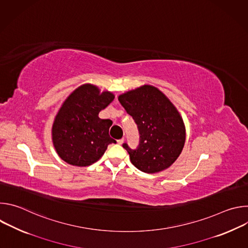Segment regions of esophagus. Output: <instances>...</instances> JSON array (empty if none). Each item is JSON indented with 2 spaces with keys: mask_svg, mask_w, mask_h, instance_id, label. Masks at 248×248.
<instances>
[{
  "mask_svg": "<svg viewBox=\"0 0 248 248\" xmlns=\"http://www.w3.org/2000/svg\"><path fill=\"white\" fill-rule=\"evenodd\" d=\"M124 141V138H121V139L118 140V143H119V144H123Z\"/></svg>",
  "mask_w": 248,
  "mask_h": 248,
  "instance_id": "esophagus-1",
  "label": "esophagus"
}]
</instances>
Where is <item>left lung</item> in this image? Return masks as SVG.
<instances>
[{"label": "left lung", "instance_id": "obj_1", "mask_svg": "<svg viewBox=\"0 0 248 248\" xmlns=\"http://www.w3.org/2000/svg\"><path fill=\"white\" fill-rule=\"evenodd\" d=\"M119 101L134 120L140 135L135 149L123 144L131 163L147 173L169 168L182 153L186 141V128L178 110L151 85L120 95Z\"/></svg>", "mask_w": 248, "mask_h": 248}]
</instances>
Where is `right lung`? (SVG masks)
Instances as JSON below:
<instances>
[{
    "mask_svg": "<svg viewBox=\"0 0 248 248\" xmlns=\"http://www.w3.org/2000/svg\"><path fill=\"white\" fill-rule=\"evenodd\" d=\"M114 98L111 92L100 93L98 87L84 84L63 102L52 135L56 151L64 162L78 167L90 166L102 157L109 144L116 143L109 135L112 121L98 117Z\"/></svg>",
    "mask_w": 248,
    "mask_h": 248,
    "instance_id": "add662e5",
    "label": "right lung"
}]
</instances>
